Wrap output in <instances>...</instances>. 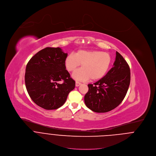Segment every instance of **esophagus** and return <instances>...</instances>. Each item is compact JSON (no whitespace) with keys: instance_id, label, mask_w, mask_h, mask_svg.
I'll return each mask as SVG.
<instances>
[{"instance_id":"obj_1","label":"esophagus","mask_w":156,"mask_h":156,"mask_svg":"<svg viewBox=\"0 0 156 156\" xmlns=\"http://www.w3.org/2000/svg\"><path fill=\"white\" fill-rule=\"evenodd\" d=\"M81 84V83H79V82H78V81H76V82H75V86H76V87L80 86Z\"/></svg>"}]
</instances>
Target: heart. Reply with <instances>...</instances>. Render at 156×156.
I'll use <instances>...</instances> for the list:
<instances>
[{
  "label": "heart",
  "instance_id": "b5f03b06",
  "mask_svg": "<svg viewBox=\"0 0 156 156\" xmlns=\"http://www.w3.org/2000/svg\"><path fill=\"white\" fill-rule=\"evenodd\" d=\"M111 61L109 53L98 50H79L66 56L65 66L69 72H73L82 64V68L72 75L76 80L85 81L90 78L98 80L105 75Z\"/></svg>",
  "mask_w": 156,
  "mask_h": 156
}]
</instances>
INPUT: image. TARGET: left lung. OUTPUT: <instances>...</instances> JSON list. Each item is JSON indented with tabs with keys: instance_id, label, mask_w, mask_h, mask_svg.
Masks as SVG:
<instances>
[{
	"instance_id": "obj_1",
	"label": "left lung",
	"mask_w": 156,
	"mask_h": 156,
	"mask_svg": "<svg viewBox=\"0 0 156 156\" xmlns=\"http://www.w3.org/2000/svg\"><path fill=\"white\" fill-rule=\"evenodd\" d=\"M131 80L130 68L123 57L116 51L113 67L101 79L88 84L84 96L86 106L94 112L103 113L117 108L123 100Z\"/></svg>"
}]
</instances>
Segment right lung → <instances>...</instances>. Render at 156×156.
<instances>
[{"label":"right lung","mask_w":156,"mask_h":156,"mask_svg":"<svg viewBox=\"0 0 156 156\" xmlns=\"http://www.w3.org/2000/svg\"><path fill=\"white\" fill-rule=\"evenodd\" d=\"M67 56L59 47H46L35 54L27 64V90L34 103L42 108L53 110L60 108L75 87V81L66 69Z\"/></svg>","instance_id":"1"}]
</instances>
